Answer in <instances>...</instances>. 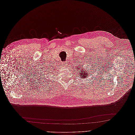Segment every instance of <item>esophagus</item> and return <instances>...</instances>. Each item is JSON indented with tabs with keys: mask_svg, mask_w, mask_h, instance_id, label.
Masks as SVG:
<instances>
[{
	"mask_svg": "<svg viewBox=\"0 0 135 135\" xmlns=\"http://www.w3.org/2000/svg\"><path fill=\"white\" fill-rule=\"evenodd\" d=\"M67 65L66 61H63L62 62V66H66Z\"/></svg>",
	"mask_w": 135,
	"mask_h": 135,
	"instance_id": "1",
	"label": "esophagus"
}]
</instances>
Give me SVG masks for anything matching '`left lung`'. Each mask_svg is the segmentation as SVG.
Instances as JSON below:
<instances>
[{"label": "left lung", "instance_id": "left-lung-1", "mask_svg": "<svg viewBox=\"0 0 135 135\" xmlns=\"http://www.w3.org/2000/svg\"><path fill=\"white\" fill-rule=\"evenodd\" d=\"M78 67H81V66H79ZM76 69H80V76H81V78H86L87 76H88L89 75V71H86L84 68H83V66L82 65L81 68H76ZM90 73H91V71Z\"/></svg>", "mask_w": 135, "mask_h": 135}]
</instances>
